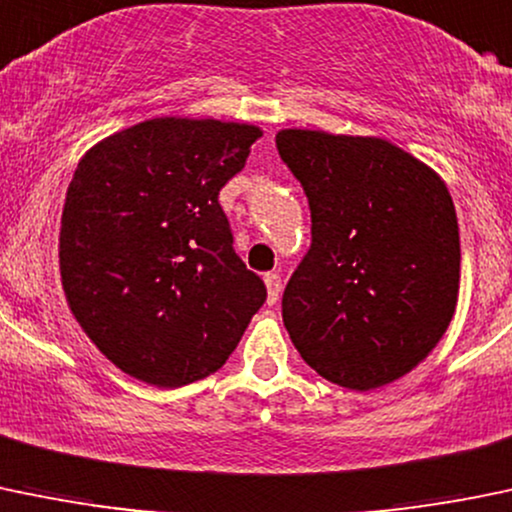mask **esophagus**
<instances>
[{"mask_svg":"<svg viewBox=\"0 0 512 512\" xmlns=\"http://www.w3.org/2000/svg\"><path fill=\"white\" fill-rule=\"evenodd\" d=\"M263 281H266V291H268V303H278V298H281V288H283V283H281V276H278L276 271H271V273H266V276H263Z\"/></svg>","mask_w":512,"mask_h":512,"instance_id":"obj_1","label":"esophagus"}]
</instances>
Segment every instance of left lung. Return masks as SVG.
<instances>
[{
    "mask_svg": "<svg viewBox=\"0 0 512 512\" xmlns=\"http://www.w3.org/2000/svg\"><path fill=\"white\" fill-rule=\"evenodd\" d=\"M276 147L313 236L283 291L295 350L357 392L404 377L456 310L461 241L444 179L379 138L281 130Z\"/></svg>",
    "mask_w": 512,
    "mask_h": 512,
    "instance_id": "8db88e82",
    "label": "left lung"
}]
</instances>
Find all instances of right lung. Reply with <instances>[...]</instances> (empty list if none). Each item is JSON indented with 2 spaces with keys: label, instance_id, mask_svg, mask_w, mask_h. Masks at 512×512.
Wrapping results in <instances>:
<instances>
[{
  "label": "right lung",
  "instance_id": "obj_1",
  "mask_svg": "<svg viewBox=\"0 0 512 512\" xmlns=\"http://www.w3.org/2000/svg\"><path fill=\"white\" fill-rule=\"evenodd\" d=\"M258 138L246 123L155 118L78 162L61 217L63 293L130 377L167 389L209 377L266 303L219 204Z\"/></svg>",
  "mask_w": 512,
  "mask_h": 512
}]
</instances>
